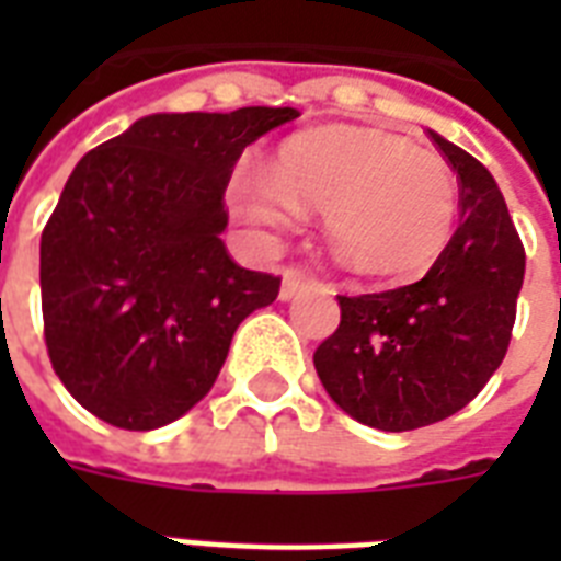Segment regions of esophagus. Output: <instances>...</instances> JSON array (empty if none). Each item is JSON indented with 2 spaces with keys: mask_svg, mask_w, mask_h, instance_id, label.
<instances>
[{
  "mask_svg": "<svg viewBox=\"0 0 561 561\" xmlns=\"http://www.w3.org/2000/svg\"><path fill=\"white\" fill-rule=\"evenodd\" d=\"M308 285H314V276H308L306 271H299V267H288V271L282 273V299H290L294 294H299Z\"/></svg>",
  "mask_w": 561,
  "mask_h": 561,
  "instance_id": "34e87169",
  "label": "esophagus"
}]
</instances>
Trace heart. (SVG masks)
<instances>
[{
    "instance_id": "b5f03b06",
    "label": "heart",
    "mask_w": 561,
    "mask_h": 561,
    "mask_svg": "<svg viewBox=\"0 0 561 561\" xmlns=\"http://www.w3.org/2000/svg\"><path fill=\"white\" fill-rule=\"evenodd\" d=\"M238 211L259 229H282L299 206L329 209L337 253L375 276H408L443 250L457 183L436 151L355 127H314L282 145L276 171L232 183Z\"/></svg>"
}]
</instances>
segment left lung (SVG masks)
<instances>
[{
  "label": "left lung",
  "instance_id": "1",
  "mask_svg": "<svg viewBox=\"0 0 561 561\" xmlns=\"http://www.w3.org/2000/svg\"><path fill=\"white\" fill-rule=\"evenodd\" d=\"M457 174L460 227L413 285L341 294V325L314 352L325 392L378 431L454 416L492 378L513 337L524 244L495 178L431 134Z\"/></svg>",
  "mask_w": 561,
  "mask_h": 561
}]
</instances>
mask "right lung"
Returning a JSON list of instances; mask_svg holds the SVG:
<instances>
[{
    "label": "right lung",
    "instance_id": "1",
    "mask_svg": "<svg viewBox=\"0 0 561 561\" xmlns=\"http://www.w3.org/2000/svg\"><path fill=\"white\" fill-rule=\"evenodd\" d=\"M297 116L157 113L75 165L39 238V294L48 360L92 416L125 431L180 419L241 320L279 297V276L229 259L224 192L247 145Z\"/></svg>",
    "mask_w": 561,
    "mask_h": 561
}]
</instances>
